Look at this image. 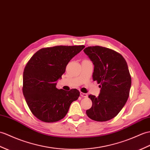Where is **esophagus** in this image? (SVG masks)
<instances>
[{
  "label": "esophagus",
  "mask_w": 150,
  "mask_h": 150,
  "mask_svg": "<svg viewBox=\"0 0 150 150\" xmlns=\"http://www.w3.org/2000/svg\"><path fill=\"white\" fill-rule=\"evenodd\" d=\"M81 96L82 97H84V98H87L88 97V95L86 93H83L82 92H81Z\"/></svg>",
  "instance_id": "esophagus-1"
}]
</instances>
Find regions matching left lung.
<instances>
[{
  "label": "left lung",
  "mask_w": 150,
  "mask_h": 150,
  "mask_svg": "<svg viewBox=\"0 0 150 150\" xmlns=\"http://www.w3.org/2000/svg\"><path fill=\"white\" fill-rule=\"evenodd\" d=\"M83 51L95 66L93 80L101 88L99 96H89L93 105L86 114L94 121H109L120 112L129 96L132 79L127 63L120 53L108 48L93 46Z\"/></svg>",
  "instance_id": "left-lung-1"
}]
</instances>
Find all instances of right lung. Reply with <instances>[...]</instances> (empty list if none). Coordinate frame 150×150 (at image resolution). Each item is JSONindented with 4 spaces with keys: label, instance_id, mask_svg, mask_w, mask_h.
<instances>
[{
    "label": "right lung",
    "instance_id": "add662e5",
    "mask_svg": "<svg viewBox=\"0 0 150 150\" xmlns=\"http://www.w3.org/2000/svg\"><path fill=\"white\" fill-rule=\"evenodd\" d=\"M84 45L43 48L34 54L24 68L22 91L31 112L45 123L64 118L71 103L79 98L76 89L67 91L56 88L69 61Z\"/></svg>",
    "mask_w": 150,
    "mask_h": 150
}]
</instances>
